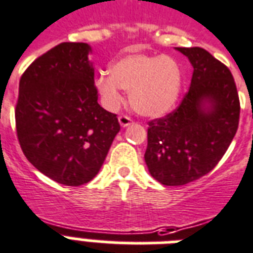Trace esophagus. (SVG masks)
I'll return each mask as SVG.
<instances>
[{
	"label": "esophagus",
	"mask_w": 253,
	"mask_h": 253,
	"mask_svg": "<svg viewBox=\"0 0 253 253\" xmlns=\"http://www.w3.org/2000/svg\"><path fill=\"white\" fill-rule=\"evenodd\" d=\"M119 123H120V125L123 128H126V126H129V125L132 124L133 121L132 119L128 116H119Z\"/></svg>",
	"instance_id": "34e87169"
}]
</instances>
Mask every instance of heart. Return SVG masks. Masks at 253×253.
Returning a JSON list of instances; mask_svg holds the SVG:
<instances>
[{
    "label": "heart",
    "instance_id": "b5f03b06",
    "mask_svg": "<svg viewBox=\"0 0 253 253\" xmlns=\"http://www.w3.org/2000/svg\"><path fill=\"white\" fill-rule=\"evenodd\" d=\"M108 74L95 79L96 91L108 108L120 105L124 89L138 115L161 117L174 108L181 93V67L170 56L128 54L109 64Z\"/></svg>",
    "mask_w": 253,
    "mask_h": 253
}]
</instances>
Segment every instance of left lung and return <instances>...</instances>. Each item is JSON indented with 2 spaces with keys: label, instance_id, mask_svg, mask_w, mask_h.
I'll return each mask as SVG.
<instances>
[{
  "label": "left lung",
  "instance_id": "8db88e82",
  "mask_svg": "<svg viewBox=\"0 0 253 253\" xmlns=\"http://www.w3.org/2000/svg\"><path fill=\"white\" fill-rule=\"evenodd\" d=\"M193 66L189 92L174 112L149 121L145 162L165 186H182L214 169L238 130L240 103L230 70L201 47H175Z\"/></svg>",
  "mask_w": 253,
  "mask_h": 253
}]
</instances>
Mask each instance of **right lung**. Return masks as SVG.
Segmentation results:
<instances>
[{
	"label": "right lung",
	"mask_w": 253,
	"mask_h": 253,
	"mask_svg": "<svg viewBox=\"0 0 253 253\" xmlns=\"http://www.w3.org/2000/svg\"><path fill=\"white\" fill-rule=\"evenodd\" d=\"M91 52L87 43H60L19 80L15 126L23 154L66 186L95 178L120 130L116 115L97 103Z\"/></svg>",
	"instance_id": "obj_1"
}]
</instances>
